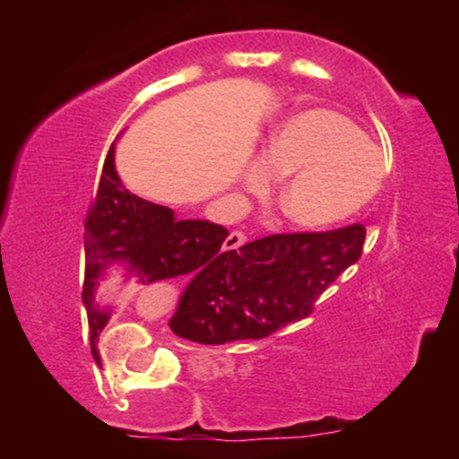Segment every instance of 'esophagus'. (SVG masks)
Here are the masks:
<instances>
[{
	"label": "esophagus",
	"mask_w": 459,
	"mask_h": 459,
	"mask_svg": "<svg viewBox=\"0 0 459 459\" xmlns=\"http://www.w3.org/2000/svg\"><path fill=\"white\" fill-rule=\"evenodd\" d=\"M244 244H246V235L241 233V230H233V233L226 237L224 250H237V247H241Z\"/></svg>",
	"instance_id": "obj_1"
}]
</instances>
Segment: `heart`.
Masks as SVG:
<instances>
[{
    "label": "heart",
    "instance_id": "heart-1",
    "mask_svg": "<svg viewBox=\"0 0 459 459\" xmlns=\"http://www.w3.org/2000/svg\"><path fill=\"white\" fill-rule=\"evenodd\" d=\"M278 212L302 230H325L354 218L376 198L384 178L382 152L350 118L332 109L289 116L272 131L261 161L247 170L255 192L283 178Z\"/></svg>",
    "mask_w": 459,
    "mask_h": 459
}]
</instances>
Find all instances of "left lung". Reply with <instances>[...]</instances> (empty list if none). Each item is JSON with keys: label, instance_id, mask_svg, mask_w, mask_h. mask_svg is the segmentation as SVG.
<instances>
[{"label": "left lung", "instance_id": "1", "mask_svg": "<svg viewBox=\"0 0 459 459\" xmlns=\"http://www.w3.org/2000/svg\"><path fill=\"white\" fill-rule=\"evenodd\" d=\"M365 226L270 235L189 281L170 328L203 345L265 339L308 317L321 293L362 255Z\"/></svg>", "mask_w": 459, "mask_h": 459}]
</instances>
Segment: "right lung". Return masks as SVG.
<instances>
[{
  "instance_id": "obj_1",
  "label": "right lung",
  "mask_w": 459,
  "mask_h": 459,
  "mask_svg": "<svg viewBox=\"0 0 459 459\" xmlns=\"http://www.w3.org/2000/svg\"><path fill=\"white\" fill-rule=\"evenodd\" d=\"M226 237L224 226L207 220H177L172 209L131 194L116 172L112 144L83 233L86 278L82 299L92 345L112 313L94 299L99 281L109 267H125V276H134L140 284L207 272L233 252H224Z\"/></svg>"
}]
</instances>
